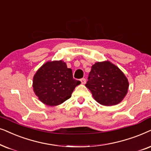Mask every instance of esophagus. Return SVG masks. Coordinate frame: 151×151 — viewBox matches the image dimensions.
Listing matches in <instances>:
<instances>
[{
  "mask_svg": "<svg viewBox=\"0 0 151 151\" xmlns=\"http://www.w3.org/2000/svg\"><path fill=\"white\" fill-rule=\"evenodd\" d=\"M80 81H81V84H85L86 82V80L85 78H82V79H80Z\"/></svg>",
  "mask_w": 151,
  "mask_h": 151,
  "instance_id": "obj_1",
  "label": "esophagus"
}]
</instances>
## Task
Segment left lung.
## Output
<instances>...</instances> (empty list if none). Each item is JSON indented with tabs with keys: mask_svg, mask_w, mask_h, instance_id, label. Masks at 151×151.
<instances>
[{
	"mask_svg": "<svg viewBox=\"0 0 151 151\" xmlns=\"http://www.w3.org/2000/svg\"><path fill=\"white\" fill-rule=\"evenodd\" d=\"M86 86L94 99L104 106L120 103L128 92L127 78L120 69L110 61L97 62L91 67Z\"/></svg>",
	"mask_w": 151,
	"mask_h": 151,
	"instance_id": "1",
	"label": "left lung"
}]
</instances>
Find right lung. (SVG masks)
Masks as SVG:
<instances>
[{"instance_id": "add662e5", "label": "right lung", "mask_w": 151, "mask_h": 151, "mask_svg": "<svg viewBox=\"0 0 151 151\" xmlns=\"http://www.w3.org/2000/svg\"><path fill=\"white\" fill-rule=\"evenodd\" d=\"M81 81L74 79L72 71L62 61L43 64L33 78V88L39 99L50 106L61 104L71 97Z\"/></svg>"}]
</instances>
